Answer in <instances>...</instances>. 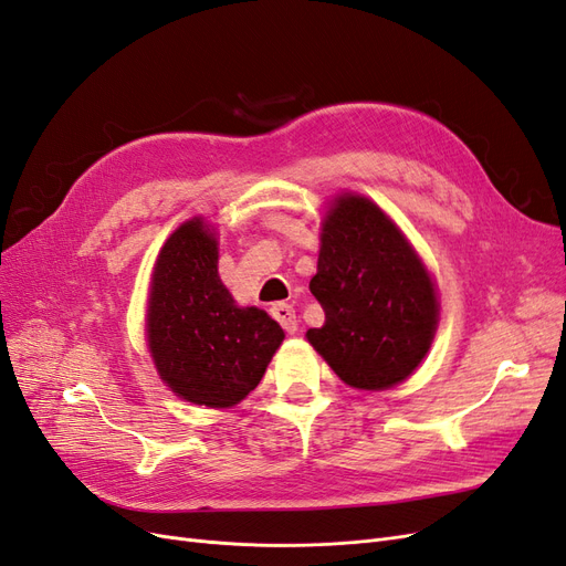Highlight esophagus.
Returning <instances> with one entry per match:
<instances>
[{"instance_id":"esophagus-1","label":"esophagus","mask_w":566,"mask_h":566,"mask_svg":"<svg viewBox=\"0 0 566 566\" xmlns=\"http://www.w3.org/2000/svg\"><path fill=\"white\" fill-rule=\"evenodd\" d=\"M271 316L281 323V328L285 333H295L297 331V316H295V310L290 304H283V302L273 304L271 306Z\"/></svg>"}]
</instances>
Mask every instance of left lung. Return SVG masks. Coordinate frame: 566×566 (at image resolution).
<instances>
[{
  "instance_id": "obj_1",
  "label": "left lung",
  "mask_w": 566,
  "mask_h": 566,
  "mask_svg": "<svg viewBox=\"0 0 566 566\" xmlns=\"http://www.w3.org/2000/svg\"><path fill=\"white\" fill-rule=\"evenodd\" d=\"M310 290L325 323L306 337L356 389L406 380L430 349L439 314L430 273L389 217L361 196L339 198L325 219Z\"/></svg>"
}]
</instances>
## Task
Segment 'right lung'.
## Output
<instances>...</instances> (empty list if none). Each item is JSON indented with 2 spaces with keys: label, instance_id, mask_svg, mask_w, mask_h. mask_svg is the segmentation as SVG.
<instances>
[{
  "label": "right lung",
  "instance_id": "add662e5",
  "mask_svg": "<svg viewBox=\"0 0 566 566\" xmlns=\"http://www.w3.org/2000/svg\"><path fill=\"white\" fill-rule=\"evenodd\" d=\"M217 260V238L202 219L169 235L153 271L148 347L181 399L227 408L260 385L283 328L256 306H235Z\"/></svg>",
  "mask_w": 566,
  "mask_h": 566
}]
</instances>
